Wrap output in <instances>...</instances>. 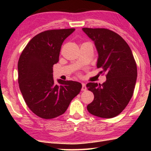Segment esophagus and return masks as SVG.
I'll return each mask as SVG.
<instances>
[{
    "mask_svg": "<svg viewBox=\"0 0 151 151\" xmlns=\"http://www.w3.org/2000/svg\"><path fill=\"white\" fill-rule=\"evenodd\" d=\"M82 91H84L86 90V84H84V83H82Z\"/></svg>",
    "mask_w": 151,
    "mask_h": 151,
    "instance_id": "esophagus-1",
    "label": "esophagus"
}]
</instances>
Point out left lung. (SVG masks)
Returning <instances> with one entry per match:
<instances>
[{
	"label": "left lung",
	"mask_w": 151,
	"mask_h": 151,
	"mask_svg": "<svg viewBox=\"0 0 151 151\" xmlns=\"http://www.w3.org/2000/svg\"><path fill=\"white\" fill-rule=\"evenodd\" d=\"M94 41L98 53L97 67L106 73V80L100 84L89 82L88 90L94 100L88 104L91 114L111 118L122 113L133 96L137 80V65L127 42L117 33L104 28H82Z\"/></svg>",
	"instance_id": "obj_1"
}]
</instances>
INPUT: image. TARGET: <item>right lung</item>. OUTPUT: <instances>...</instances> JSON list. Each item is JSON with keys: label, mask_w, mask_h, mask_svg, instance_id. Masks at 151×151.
Wrapping results in <instances>:
<instances>
[{"label": "right lung", "mask_w": 151, "mask_h": 151, "mask_svg": "<svg viewBox=\"0 0 151 151\" xmlns=\"http://www.w3.org/2000/svg\"><path fill=\"white\" fill-rule=\"evenodd\" d=\"M75 29L45 31L26 45L18 63V84L31 111L43 119L63 115L71 101L79 94L82 84L53 78V67L59 60L64 40Z\"/></svg>", "instance_id": "obj_1"}]
</instances>
